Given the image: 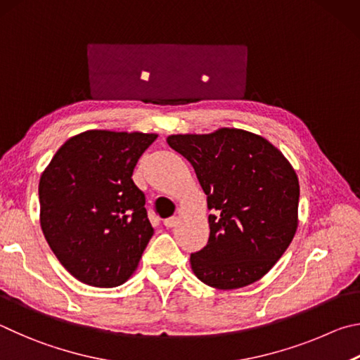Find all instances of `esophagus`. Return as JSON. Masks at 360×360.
<instances>
[{
  "label": "esophagus",
  "instance_id": "obj_1",
  "mask_svg": "<svg viewBox=\"0 0 360 360\" xmlns=\"http://www.w3.org/2000/svg\"><path fill=\"white\" fill-rule=\"evenodd\" d=\"M176 223H179V218L176 217H170L164 219V226H166V228H175Z\"/></svg>",
  "mask_w": 360,
  "mask_h": 360
}]
</instances>
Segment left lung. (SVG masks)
Here are the masks:
<instances>
[{"label":"left lung","mask_w":360,"mask_h":360,"mask_svg":"<svg viewBox=\"0 0 360 360\" xmlns=\"http://www.w3.org/2000/svg\"><path fill=\"white\" fill-rule=\"evenodd\" d=\"M170 148L196 170L207 194L210 236L191 255L198 278L237 289L262 278L297 229L299 180L278 148L243 129L169 136Z\"/></svg>","instance_id":"8db88e82"}]
</instances>
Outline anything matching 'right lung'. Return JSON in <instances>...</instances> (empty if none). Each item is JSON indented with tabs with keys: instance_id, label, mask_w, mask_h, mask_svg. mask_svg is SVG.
Wrapping results in <instances>:
<instances>
[{
	"instance_id": "right-lung-1",
	"label": "right lung",
	"mask_w": 360,
	"mask_h": 360,
	"mask_svg": "<svg viewBox=\"0 0 360 360\" xmlns=\"http://www.w3.org/2000/svg\"><path fill=\"white\" fill-rule=\"evenodd\" d=\"M156 134L86 131L56 151L39 181L41 228L69 274L96 288L120 286L141 261L153 228L132 181Z\"/></svg>"
}]
</instances>
